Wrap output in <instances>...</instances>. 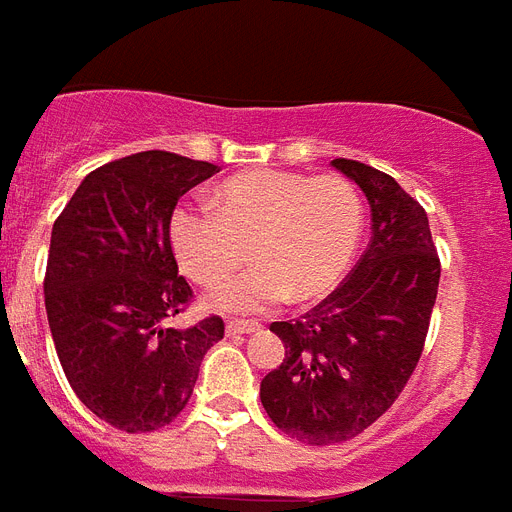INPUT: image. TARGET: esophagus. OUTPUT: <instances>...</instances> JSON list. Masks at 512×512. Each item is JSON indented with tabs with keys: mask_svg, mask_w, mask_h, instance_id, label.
Returning <instances> with one entry per match:
<instances>
[{
	"mask_svg": "<svg viewBox=\"0 0 512 512\" xmlns=\"http://www.w3.org/2000/svg\"><path fill=\"white\" fill-rule=\"evenodd\" d=\"M261 324L259 322H227L225 332L230 337H238V335H251V332H259Z\"/></svg>",
	"mask_w": 512,
	"mask_h": 512,
	"instance_id": "34e87169",
	"label": "esophagus"
}]
</instances>
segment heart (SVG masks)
Listing matches in <instances>:
<instances>
[{
	"instance_id": "b5f03b06",
	"label": "heart",
	"mask_w": 512,
	"mask_h": 512,
	"mask_svg": "<svg viewBox=\"0 0 512 512\" xmlns=\"http://www.w3.org/2000/svg\"><path fill=\"white\" fill-rule=\"evenodd\" d=\"M361 230L363 201L350 180L277 170L230 177L214 204L185 198L167 222L177 264L201 285L221 280L246 250L257 259L206 293L204 303L219 314H261L290 295L311 301L329 293L348 269Z\"/></svg>"
}]
</instances>
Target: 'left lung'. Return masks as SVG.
<instances>
[{"label":"left lung","instance_id":"1","mask_svg":"<svg viewBox=\"0 0 512 512\" xmlns=\"http://www.w3.org/2000/svg\"><path fill=\"white\" fill-rule=\"evenodd\" d=\"M337 172L371 206V240L348 280L295 322H274L285 361L261 379V405L306 445L361 434L411 379L437 301L429 217L390 175L353 159Z\"/></svg>","mask_w":512,"mask_h":512}]
</instances>
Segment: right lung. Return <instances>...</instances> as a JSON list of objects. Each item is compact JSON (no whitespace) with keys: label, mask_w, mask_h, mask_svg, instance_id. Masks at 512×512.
Here are the masks:
<instances>
[{"label":"right lung","mask_w":512,"mask_h":512,"mask_svg":"<svg viewBox=\"0 0 512 512\" xmlns=\"http://www.w3.org/2000/svg\"><path fill=\"white\" fill-rule=\"evenodd\" d=\"M219 167L170 151L109 162L78 185L52 227L44 301L54 348L88 411L154 432L183 411L225 324L167 327L190 301L167 235L177 198Z\"/></svg>","instance_id":"right-lung-1"}]
</instances>
